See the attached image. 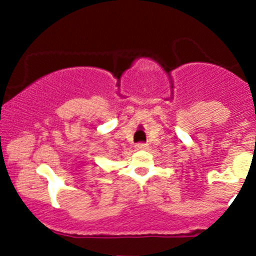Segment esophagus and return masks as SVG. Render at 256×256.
<instances>
[{
  "label": "esophagus",
  "mask_w": 256,
  "mask_h": 256,
  "mask_svg": "<svg viewBox=\"0 0 256 256\" xmlns=\"http://www.w3.org/2000/svg\"><path fill=\"white\" fill-rule=\"evenodd\" d=\"M148 148V144H136V150H147Z\"/></svg>",
  "instance_id": "1"
}]
</instances>
